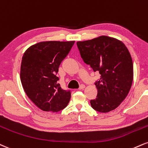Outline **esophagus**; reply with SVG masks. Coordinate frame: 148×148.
<instances>
[{
	"instance_id": "1",
	"label": "esophagus",
	"mask_w": 148,
	"mask_h": 148,
	"mask_svg": "<svg viewBox=\"0 0 148 148\" xmlns=\"http://www.w3.org/2000/svg\"><path fill=\"white\" fill-rule=\"evenodd\" d=\"M85 85H83V84H82V85H80V87H79V90H83V89H85Z\"/></svg>"
}]
</instances>
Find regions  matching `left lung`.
<instances>
[{"instance_id":"8db88e82","label":"left lung","mask_w":148,"mask_h":148,"mask_svg":"<svg viewBox=\"0 0 148 148\" xmlns=\"http://www.w3.org/2000/svg\"><path fill=\"white\" fill-rule=\"evenodd\" d=\"M81 58L101 79L95 83L97 98L90 101L94 110L106 113L120 106L133 81V62L125 44L107 36L76 42Z\"/></svg>"}]
</instances>
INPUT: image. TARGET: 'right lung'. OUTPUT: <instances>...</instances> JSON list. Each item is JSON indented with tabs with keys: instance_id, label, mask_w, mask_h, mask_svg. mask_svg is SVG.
Instances as JSON below:
<instances>
[{
	"instance_id": "right-lung-1",
	"label": "right lung",
	"mask_w": 148,
	"mask_h": 148,
	"mask_svg": "<svg viewBox=\"0 0 148 148\" xmlns=\"http://www.w3.org/2000/svg\"><path fill=\"white\" fill-rule=\"evenodd\" d=\"M73 41H42L25 51L21 65V81L24 91L34 104L45 112H57L67 106L71 93L57 83L62 60L74 43Z\"/></svg>"
}]
</instances>
